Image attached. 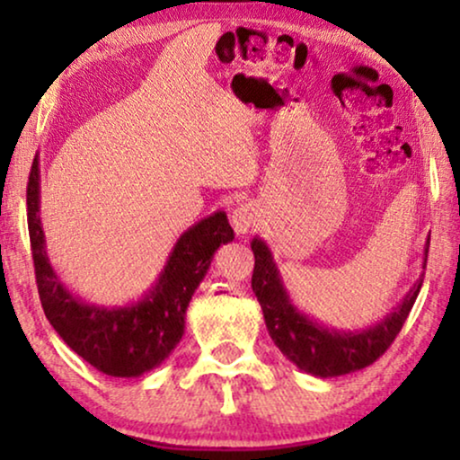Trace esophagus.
<instances>
[{
  "label": "esophagus",
  "instance_id": "1",
  "mask_svg": "<svg viewBox=\"0 0 460 460\" xmlns=\"http://www.w3.org/2000/svg\"><path fill=\"white\" fill-rule=\"evenodd\" d=\"M260 209L255 203H241L232 211L230 222L236 234H249L251 230H255L260 226Z\"/></svg>",
  "mask_w": 460,
  "mask_h": 460
}]
</instances>
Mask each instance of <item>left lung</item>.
<instances>
[{
	"label": "left lung",
	"mask_w": 460,
	"mask_h": 460,
	"mask_svg": "<svg viewBox=\"0 0 460 460\" xmlns=\"http://www.w3.org/2000/svg\"><path fill=\"white\" fill-rule=\"evenodd\" d=\"M251 251L255 255L251 287L260 301L263 320H266L268 332L276 348L304 373L320 376V379H331V376L349 375L370 367L394 343L395 335L404 326L408 314L412 310L420 285H423L429 236L425 241L423 263H420L423 272L419 274L411 291L379 323L356 331L332 329V326L318 323L316 318L301 312L293 304L291 295L282 282L280 270L276 266L266 241L255 236L251 241Z\"/></svg>",
	"instance_id": "1"
}]
</instances>
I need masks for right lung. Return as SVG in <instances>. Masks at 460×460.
<instances>
[{
    "instance_id": "add662e5",
    "label": "right lung",
    "mask_w": 460,
    "mask_h": 460,
    "mask_svg": "<svg viewBox=\"0 0 460 460\" xmlns=\"http://www.w3.org/2000/svg\"><path fill=\"white\" fill-rule=\"evenodd\" d=\"M40 180V155H35L27 186L29 236L37 288L49 324L75 354L109 376L134 379L161 367L184 335L186 310L213 255L234 238L226 213H211L181 232L165 266L140 299L100 305L68 291L49 263Z\"/></svg>"
}]
</instances>
